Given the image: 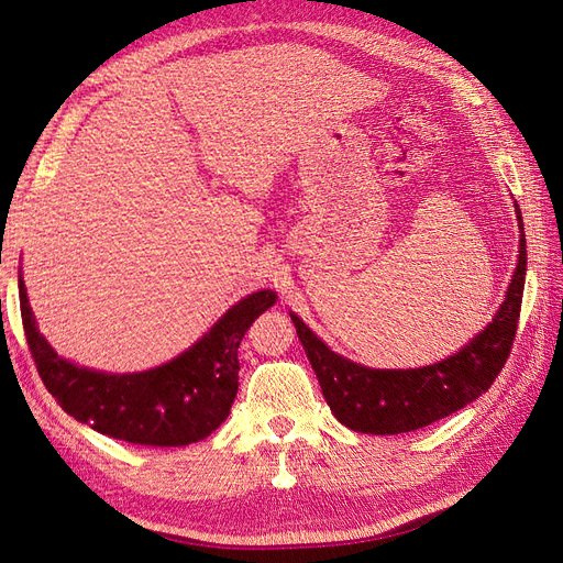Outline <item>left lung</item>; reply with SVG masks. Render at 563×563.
<instances>
[{
  "label": "left lung",
  "instance_id": "obj_1",
  "mask_svg": "<svg viewBox=\"0 0 563 563\" xmlns=\"http://www.w3.org/2000/svg\"><path fill=\"white\" fill-rule=\"evenodd\" d=\"M515 207L521 230L519 261L505 300L486 329L446 360L420 368H368L335 354L291 312L323 399L345 428L364 434H401L428 428L479 399L498 378L512 350L526 282V234L519 203Z\"/></svg>",
  "mask_w": 563,
  "mask_h": 563
}]
</instances>
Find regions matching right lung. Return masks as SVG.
Returning a JSON list of instances; mask_svg holds the SVG:
<instances>
[{"label": "right lung", "mask_w": 563, "mask_h": 563, "mask_svg": "<svg viewBox=\"0 0 563 563\" xmlns=\"http://www.w3.org/2000/svg\"><path fill=\"white\" fill-rule=\"evenodd\" d=\"M19 296L32 360L63 411L100 434L141 446H187L225 422L240 387L236 350L251 323L277 302L269 288L255 291L234 302L209 333L168 364L141 373H103L63 360L46 343L21 275Z\"/></svg>", "instance_id": "1"}]
</instances>
